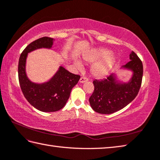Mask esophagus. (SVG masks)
Instances as JSON below:
<instances>
[{
  "mask_svg": "<svg viewBox=\"0 0 160 160\" xmlns=\"http://www.w3.org/2000/svg\"><path fill=\"white\" fill-rule=\"evenodd\" d=\"M87 81H88V78H86V77H81L80 79V83H84L87 82Z\"/></svg>",
  "mask_w": 160,
  "mask_h": 160,
  "instance_id": "34e87169",
  "label": "esophagus"
}]
</instances>
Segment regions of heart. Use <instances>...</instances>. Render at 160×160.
Returning <instances> with one entry per match:
<instances>
[{
	"instance_id": "1",
	"label": "heart",
	"mask_w": 160,
	"mask_h": 160,
	"mask_svg": "<svg viewBox=\"0 0 160 160\" xmlns=\"http://www.w3.org/2000/svg\"><path fill=\"white\" fill-rule=\"evenodd\" d=\"M83 60L87 63H95L91 68V73L97 78H102L109 73L116 62V58L110 51L105 48L92 50L83 55ZM77 69L82 70L83 66L78 59L74 61Z\"/></svg>"
}]
</instances>
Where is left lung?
I'll list each match as a JSON object with an SVG mask.
<instances>
[{
  "label": "left lung",
  "instance_id": "left-lung-1",
  "mask_svg": "<svg viewBox=\"0 0 160 160\" xmlns=\"http://www.w3.org/2000/svg\"><path fill=\"white\" fill-rule=\"evenodd\" d=\"M130 62L121 69L130 71L131 77L126 82L112 73L106 79L94 80V91L89 98V103L95 112L102 114L114 113L127 106L138 93L143 76V64L136 53L130 54Z\"/></svg>",
  "mask_w": 160,
  "mask_h": 160
}]
</instances>
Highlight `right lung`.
<instances>
[{
	"label": "right lung",
	"instance_id": "obj_1",
	"mask_svg": "<svg viewBox=\"0 0 160 160\" xmlns=\"http://www.w3.org/2000/svg\"><path fill=\"white\" fill-rule=\"evenodd\" d=\"M53 41L54 39L48 37L34 41L24 49L18 61V80L22 92L31 105L43 112H56L63 108L72 89L80 78V76L70 73L62 66L45 82H33L28 78L26 68L28 53L40 48L51 49Z\"/></svg>",
	"mask_w": 160,
	"mask_h": 160
}]
</instances>
